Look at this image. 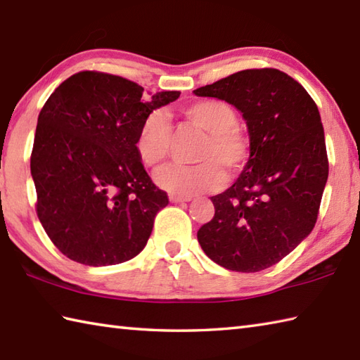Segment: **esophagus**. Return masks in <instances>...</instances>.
Segmentation results:
<instances>
[{"instance_id": "obj_1", "label": "esophagus", "mask_w": 360, "mask_h": 360, "mask_svg": "<svg viewBox=\"0 0 360 360\" xmlns=\"http://www.w3.org/2000/svg\"><path fill=\"white\" fill-rule=\"evenodd\" d=\"M192 197H184V195H178V193H169V201L172 202H184V201H191Z\"/></svg>"}]
</instances>
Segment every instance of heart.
Returning a JSON list of instances; mask_svg holds the SVG:
<instances>
[{
  "instance_id": "heart-1",
  "label": "heart",
  "mask_w": 360,
  "mask_h": 360,
  "mask_svg": "<svg viewBox=\"0 0 360 360\" xmlns=\"http://www.w3.org/2000/svg\"><path fill=\"white\" fill-rule=\"evenodd\" d=\"M184 116L205 130L207 140L195 154V165H169L155 173V182L165 191L184 197L212 192L224 186L225 172L243 173L250 162L252 146L238 129L239 115L231 103L219 99H202L187 105ZM172 122L162 110H154L141 121L135 149L146 167H159L172 149Z\"/></svg>"
}]
</instances>
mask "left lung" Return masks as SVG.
<instances>
[{"instance_id": "8db88e82", "label": "left lung", "mask_w": 360, "mask_h": 360, "mask_svg": "<svg viewBox=\"0 0 360 360\" xmlns=\"http://www.w3.org/2000/svg\"><path fill=\"white\" fill-rule=\"evenodd\" d=\"M193 93L236 107L252 146L238 181L211 197L215 214L198 230V243L225 269H267L316 224L329 174L316 103L302 84L272 68L240 70Z\"/></svg>"}]
</instances>
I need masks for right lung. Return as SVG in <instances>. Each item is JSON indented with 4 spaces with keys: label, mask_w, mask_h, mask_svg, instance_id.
Returning <instances> with one entry per match:
<instances>
[{
    "label": "right lung",
    "mask_w": 360,
    "mask_h": 360,
    "mask_svg": "<svg viewBox=\"0 0 360 360\" xmlns=\"http://www.w3.org/2000/svg\"><path fill=\"white\" fill-rule=\"evenodd\" d=\"M140 84L82 70L44 103L31 153L36 212L63 255L84 266L120 264L145 248L168 205L136 154L141 121L179 91L145 99Z\"/></svg>",
    "instance_id": "obj_1"
}]
</instances>
